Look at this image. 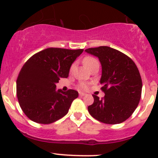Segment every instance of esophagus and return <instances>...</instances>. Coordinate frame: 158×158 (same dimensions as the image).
<instances>
[{
	"mask_svg": "<svg viewBox=\"0 0 158 158\" xmlns=\"http://www.w3.org/2000/svg\"><path fill=\"white\" fill-rule=\"evenodd\" d=\"M86 95V94L84 93V92H79V95H80V96H84V95Z\"/></svg>",
	"mask_w": 158,
	"mask_h": 158,
	"instance_id": "34e87169",
	"label": "esophagus"
}]
</instances>
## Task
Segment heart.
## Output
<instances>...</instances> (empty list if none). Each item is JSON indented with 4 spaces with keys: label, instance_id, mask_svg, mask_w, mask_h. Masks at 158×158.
I'll use <instances>...</instances> for the list:
<instances>
[{
    "label": "heart",
    "instance_id": "b5f03b06",
    "mask_svg": "<svg viewBox=\"0 0 158 158\" xmlns=\"http://www.w3.org/2000/svg\"><path fill=\"white\" fill-rule=\"evenodd\" d=\"M82 63H83V64L85 65V67H86L88 69H89L92 66H93V65H95V63H98V61H97L95 58H93V57L92 56H85V58L83 59V60H82ZM73 68H74V66L72 65L71 67H70V71H73ZM78 86H79V88L80 89H83V90H85V89H88V84H87L86 82H79Z\"/></svg>",
    "mask_w": 158,
    "mask_h": 158
}]
</instances>
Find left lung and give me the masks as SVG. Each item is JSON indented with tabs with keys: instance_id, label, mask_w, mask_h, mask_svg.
Segmentation results:
<instances>
[{
	"instance_id": "obj_1",
	"label": "left lung",
	"mask_w": 158,
	"mask_h": 158,
	"mask_svg": "<svg viewBox=\"0 0 158 158\" xmlns=\"http://www.w3.org/2000/svg\"><path fill=\"white\" fill-rule=\"evenodd\" d=\"M85 51L99 59L102 69L101 89L105 93L102 98L92 95L94 102L88 107L89 114L109 125L125 122L138 107L141 96L142 80L135 62L123 52L109 47L102 46Z\"/></svg>"
}]
</instances>
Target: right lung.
<instances>
[{"instance_id":"right-lung-1","label":"right lung","mask_w":158,"mask_h":158,"mask_svg":"<svg viewBox=\"0 0 158 158\" xmlns=\"http://www.w3.org/2000/svg\"><path fill=\"white\" fill-rule=\"evenodd\" d=\"M82 49L47 48L24 63L17 79V95L22 111L33 122L51 124L66 115L77 91L56 90L60 78H67L72 63Z\"/></svg>"}]
</instances>
